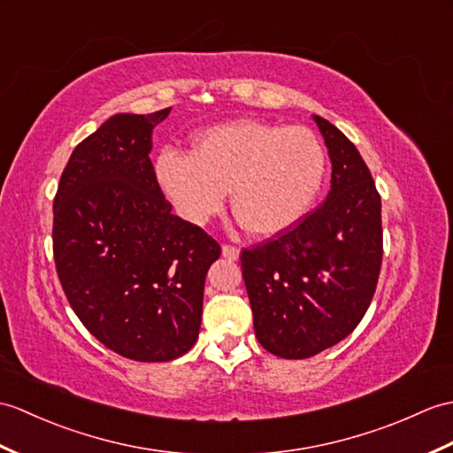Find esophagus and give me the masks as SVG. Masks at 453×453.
Returning <instances> with one entry per match:
<instances>
[{
  "instance_id": "1",
  "label": "esophagus",
  "mask_w": 453,
  "mask_h": 453,
  "mask_svg": "<svg viewBox=\"0 0 453 453\" xmlns=\"http://www.w3.org/2000/svg\"><path fill=\"white\" fill-rule=\"evenodd\" d=\"M222 255L227 260H237L239 258V249L234 247V245H224L222 247Z\"/></svg>"
}]
</instances>
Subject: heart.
I'll use <instances>...</instances> for the list:
<instances>
[{"label":"heart","mask_w":453,"mask_h":453,"mask_svg":"<svg viewBox=\"0 0 453 453\" xmlns=\"http://www.w3.org/2000/svg\"><path fill=\"white\" fill-rule=\"evenodd\" d=\"M156 179L191 224L224 208L227 188L239 222L257 237H274L309 214L326 173V152L307 127L239 119L196 134L193 152L164 149Z\"/></svg>","instance_id":"b5f03b06"}]
</instances>
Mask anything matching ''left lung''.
<instances>
[{
	"label": "left lung",
	"mask_w": 453,
	"mask_h": 453,
	"mask_svg": "<svg viewBox=\"0 0 453 453\" xmlns=\"http://www.w3.org/2000/svg\"><path fill=\"white\" fill-rule=\"evenodd\" d=\"M328 146L332 187L314 212L241 252L260 345L307 359L347 338L372 301L382 266L380 195L355 144L312 115Z\"/></svg>",
	"instance_id": "8db88e82"
}]
</instances>
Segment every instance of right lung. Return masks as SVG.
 Returning a JSON list of instances; mask_svg holds the SVG:
<instances>
[{
  "instance_id": "obj_1",
  "label": "right lung",
  "mask_w": 453,
  "mask_h": 453,
  "mask_svg": "<svg viewBox=\"0 0 453 453\" xmlns=\"http://www.w3.org/2000/svg\"><path fill=\"white\" fill-rule=\"evenodd\" d=\"M172 108L118 113L73 150L54 198V258L65 297L94 338L121 357L164 363L201 330L218 241L172 214L150 162Z\"/></svg>"
}]
</instances>
